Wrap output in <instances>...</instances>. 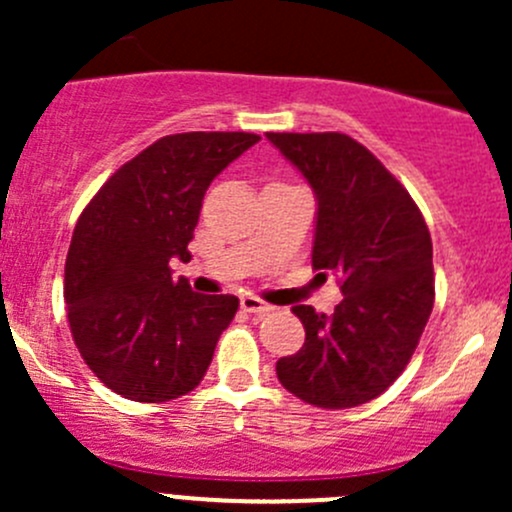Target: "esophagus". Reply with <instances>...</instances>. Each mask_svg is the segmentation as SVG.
Returning <instances> with one entry per match:
<instances>
[{"instance_id":"34e87169","label":"esophagus","mask_w":512,"mask_h":512,"mask_svg":"<svg viewBox=\"0 0 512 512\" xmlns=\"http://www.w3.org/2000/svg\"><path fill=\"white\" fill-rule=\"evenodd\" d=\"M240 307H242V312H250V314H267V312H272V304L262 302L260 297H252V294H245V297L240 299Z\"/></svg>"}]
</instances>
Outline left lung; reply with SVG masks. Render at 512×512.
<instances>
[{
	"mask_svg": "<svg viewBox=\"0 0 512 512\" xmlns=\"http://www.w3.org/2000/svg\"><path fill=\"white\" fill-rule=\"evenodd\" d=\"M317 195L312 267L334 272V314L309 304L297 354L277 361L289 394L352 409L384 394L414 356L433 309L431 232L409 190L347 133H267Z\"/></svg>",
	"mask_w": 512,
	"mask_h": 512,
	"instance_id": "1",
	"label": "left lung"
}]
</instances>
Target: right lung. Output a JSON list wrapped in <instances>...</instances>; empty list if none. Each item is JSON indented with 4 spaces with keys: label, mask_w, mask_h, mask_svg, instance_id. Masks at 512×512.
<instances>
[{
    "label": "right lung",
    "mask_w": 512,
    "mask_h": 512,
    "mask_svg": "<svg viewBox=\"0 0 512 512\" xmlns=\"http://www.w3.org/2000/svg\"><path fill=\"white\" fill-rule=\"evenodd\" d=\"M257 141L242 131L158 138L81 213L64 270L69 327L89 369L123 399L160 404L203 381L240 299L195 294L173 280L170 260H190L205 190Z\"/></svg>",
    "instance_id": "right-lung-1"
}]
</instances>
